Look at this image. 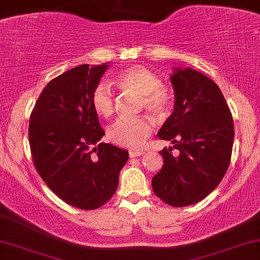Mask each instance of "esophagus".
<instances>
[{"instance_id":"34e87169","label":"esophagus","mask_w":260,"mask_h":260,"mask_svg":"<svg viewBox=\"0 0 260 260\" xmlns=\"http://www.w3.org/2000/svg\"><path fill=\"white\" fill-rule=\"evenodd\" d=\"M143 153H144L143 149H131L129 150L131 156H139V155H142Z\"/></svg>"}]
</instances>
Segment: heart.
Returning a JSON list of instances; mask_svg holds the SVG:
<instances>
[{
	"mask_svg": "<svg viewBox=\"0 0 260 260\" xmlns=\"http://www.w3.org/2000/svg\"><path fill=\"white\" fill-rule=\"evenodd\" d=\"M113 84L123 88L142 93V108L153 115L162 112L168 104L167 90L159 85V80L149 70L141 67H132L113 78ZM93 106L104 117H110L115 112V101L107 84H100L93 92ZM152 131V124L144 117L138 118H119L111 125L110 136L122 144L143 143Z\"/></svg>",
	"mask_w": 260,
	"mask_h": 260,
	"instance_id": "heart-1",
	"label": "heart"
}]
</instances>
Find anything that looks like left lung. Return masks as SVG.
Here are the masks:
<instances>
[{"instance_id": "left-lung-1", "label": "left lung", "mask_w": 260, "mask_h": 260, "mask_svg": "<svg viewBox=\"0 0 260 260\" xmlns=\"http://www.w3.org/2000/svg\"><path fill=\"white\" fill-rule=\"evenodd\" d=\"M175 106L158 137L172 141L160 152L164 164L153 176L155 195L174 207L206 198L221 182L232 155L235 127L226 100L212 80L199 71L175 69ZM178 150L174 154L171 150Z\"/></svg>"}]
</instances>
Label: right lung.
I'll return each mask as SVG.
<instances>
[{
	"instance_id": "1",
	"label": "right lung",
	"mask_w": 260,
	"mask_h": 260,
	"mask_svg": "<svg viewBox=\"0 0 260 260\" xmlns=\"http://www.w3.org/2000/svg\"><path fill=\"white\" fill-rule=\"evenodd\" d=\"M108 65H79L53 79L29 118V145L43 181L68 205L101 207L115 195L128 152L99 143L105 135L93 92Z\"/></svg>"
}]
</instances>
